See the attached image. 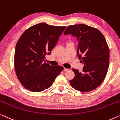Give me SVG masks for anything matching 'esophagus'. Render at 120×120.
I'll return each instance as SVG.
<instances>
[{
    "label": "esophagus",
    "mask_w": 120,
    "mask_h": 120,
    "mask_svg": "<svg viewBox=\"0 0 120 120\" xmlns=\"http://www.w3.org/2000/svg\"><path fill=\"white\" fill-rule=\"evenodd\" d=\"M69 71V69L65 68L64 69V71Z\"/></svg>",
    "instance_id": "1"
}]
</instances>
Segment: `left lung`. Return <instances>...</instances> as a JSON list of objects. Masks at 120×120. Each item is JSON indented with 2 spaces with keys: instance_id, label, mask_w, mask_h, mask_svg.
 <instances>
[{
  "instance_id": "left-lung-1",
  "label": "left lung",
  "mask_w": 120,
  "mask_h": 120,
  "mask_svg": "<svg viewBox=\"0 0 120 120\" xmlns=\"http://www.w3.org/2000/svg\"><path fill=\"white\" fill-rule=\"evenodd\" d=\"M64 34H70L78 41L77 55L83 67L82 71L73 68L74 79L69 81L73 88L90 92L101 85L109 67V49L106 39L99 30L85 24L68 27Z\"/></svg>"
}]
</instances>
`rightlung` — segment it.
Here are the masks:
<instances>
[{"label": "right lung", "instance_id": "obj_1", "mask_svg": "<svg viewBox=\"0 0 120 120\" xmlns=\"http://www.w3.org/2000/svg\"><path fill=\"white\" fill-rule=\"evenodd\" d=\"M65 26H51L44 22L26 30L17 43L14 67L21 85L32 92H39L52 86L62 66H52L46 62Z\"/></svg>", "mask_w": 120, "mask_h": 120}]
</instances>
